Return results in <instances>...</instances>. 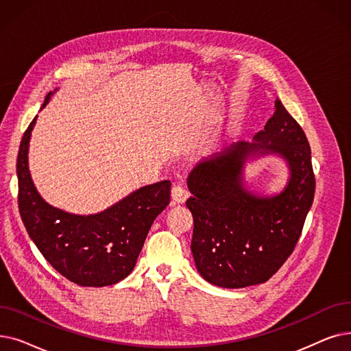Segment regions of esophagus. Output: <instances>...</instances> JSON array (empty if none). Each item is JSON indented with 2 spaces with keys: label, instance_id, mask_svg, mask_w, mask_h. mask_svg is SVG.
Wrapping results in <instances>:
<instances>
[{
  "label": "esophagus",
  "instance_id": "1",
  "mask_svg": "<svg viewBox=\"0 0 351 351\" xmlns=\"http://www.w3.org/2000/svg\"><path fill=\"white\" fill-rule=\"evenodd\" d=\"M188 196H189V192H188L185 185H182V184L173 185V188H172V201H173V204H184L188 199Z\"/></svg>",
  "mask_w": 351,
  "mask_h": 351
}]
</instances>
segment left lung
<instances>
[{"label":"left lung","instance_id":"obj_1","mask_svg":"<svg viewBox=\"0 0 351 351\" xmlns=\"http://www.w3.org/2000/svg\"><path fill=\"white\" fill-rule=\"evenodd\" d=\"M254 141L231 145L197 163L188 176L193 260L208 282L223 288L268 281L293 254L314 201L307 136L280 99ZM271 153L287 162L290 179L280 194L261 197L245 188L243 165L250 157Z\"/></svg>","mask_w":351,"mask_h":351}]
</instances>
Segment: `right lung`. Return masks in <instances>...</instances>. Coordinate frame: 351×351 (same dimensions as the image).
I'll return each mask as SVG.
<instances>
[{
	"instance_id": "add662e5",
	"label": "right lung",
	"mask_w": 351,
	"mask_h": 351,
	"mask_svg": "<svg viewBox=\"0 0 351 351\" xmlns=\"http://www.w3.org/2000/svg\"><path fill=\"white\" fill-rule=\"evenodd\" d=\"M36 119L24 132L17 158L19 209L29 238L71 282L104 287L121 281L133 271L152 223L171 202V180L143 186L95 215L54 208L40 196L28 171V143Z\"/></svg>"
}]
</instances>
